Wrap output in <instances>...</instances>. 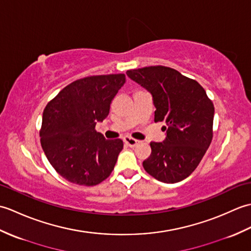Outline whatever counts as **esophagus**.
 <instances>
[{"instance_id": "obj_1", "label": "esophagus", "mask_w": 251, "mask_h": 251, "mask_svg": "<svg viewBox=\"0 0 251 251\" xmlns=\"http://www.w3.org/2000/svg\"><path fill=\"white\" fill-rule=\"evenodd\" d=\"M124 142L126 143L127 146H129V147H136L138 143H139V140H137V139H134V138H131V137H124Z\"/></svg>"}]
</instances>
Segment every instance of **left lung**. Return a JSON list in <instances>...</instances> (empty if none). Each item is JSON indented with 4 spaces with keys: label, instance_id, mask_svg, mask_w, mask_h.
Masks as SVG:
<instances>
[{
    "label": "left lung",
    "instance_id": "1",
    "mask_svg": "<svg viewBox=\"0 0 251 251\" xmlns=\"http://www.w3.org/2000/svg\"><path fill=\"white\" fill-rule=\"evenodd\" d=\"M153 97L154 122H165L166 138L151 142V154L142 165L165 183L182 181L199 166L212 140L215 106L195 79L175 69L153 66L126 72Z\"/></svg>",
    "mask_w": 251,
    "mask_h": 251
}]
</instances>
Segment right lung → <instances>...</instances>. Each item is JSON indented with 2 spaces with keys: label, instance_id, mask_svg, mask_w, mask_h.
<instances>
[{
  "label": "right lung",
  "instance_id": "add662e5",
  "mask_svg": "<svg viewBox=\"0 0 251 251\" xmlns=\"http://www.w3.org/2000/svg\"><path fill=\"white\" fill-rule=\"evenodd\" d=\"M125 81V74L79 78L45 106L41 145L62 178L93 186L111 175L124 145L121 139L106 140L95 126L108 116L112 100Z\"/></svg>",
  "mask_w": 251,
  "mask_h": 251
}]
</instances>
